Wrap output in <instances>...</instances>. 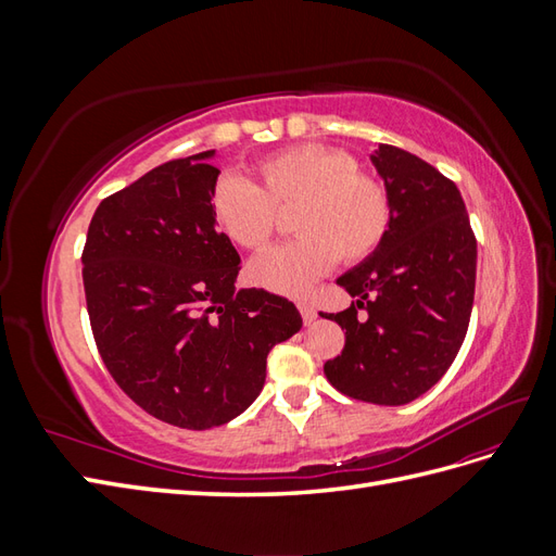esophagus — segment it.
<instances>
[{"label":"esophagus","instance_id":"1","mask_svg":"<svg viewBox=\"0 0 556 556\" xmlns=\"http://www.w3.org/2000/svg\"><path fill=\"white\" fill-rule=\"evenodd\" d=\"M296 308H299V313H301V317H304V323L306 325H311V323H315V317H317V313H315V308L308 304V301H296Z\"/></svg>","mask_w":556,"mask_h":556}]
</instances>
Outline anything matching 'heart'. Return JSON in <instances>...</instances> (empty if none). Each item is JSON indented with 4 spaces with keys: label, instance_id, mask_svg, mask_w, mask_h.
I'll use <instances>...</instances> for the list:
<instances>
[{
    "label": "heart",
    "instance_id": "heart-1",
    "mask_svg": "<svg viewBox=\"0 0 556 556\" xmlns=\"http://www.w3.org/2000/svg\"><path fill=\"white\" fill-rule=\"evenodd\" d=\"M257 185L227 174L213 185L211 213L225 237L260 250L278 227L276 208L294 206L299 237L262 252L248 266L260 288L301 294L336 260L357 264L374 255L390 227V199L382 185L343 150L304 143L278 150L255 164Z\"/></svg>",
    "mask_w": 556,
    "mask_h": 556
}]
</instances>
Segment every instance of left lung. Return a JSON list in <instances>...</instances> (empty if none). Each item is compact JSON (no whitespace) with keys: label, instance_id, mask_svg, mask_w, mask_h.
Returning a JSON list of instances; mask_svg holds the SVG:
<instances>
[{"label":"left lung","instance_id":"1","mask_svg":"<svg viewBox=\"0 0 556 556\" xmlns=\"http://www.w3.org/2000/svg\"><path fill=\"white\" fill-rule=\"evenodd\" d=\"M371 162L390 227L374 255L336 280L357 301L323 315L345 329L325 376L345 396L403 406L445 376L466 339L478 243L457 185L429 162L387 143Z\"/></svg>","mask_w":556,"mask_h":556}]
</instances>
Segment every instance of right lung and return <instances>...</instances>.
I'll return each instance as SVG.
<instances>
[{"label": "right lung", "instance_id": "1", "mask_svg": "<svg viewBox=\"0 0 556 556\" xmlns=\"http://www.w3.org/2000/svg\"><path fill=\"white\" fill-rule=\"evenodd\" d=\"M215 150L172 160L97 206L83 248L94 343L121 390L166 425L204 431L255 401L292 301L237 290L241 257L215 229Z\"/></svg>", "mask_w": 556, "mask_h": 556}]
</instances>
